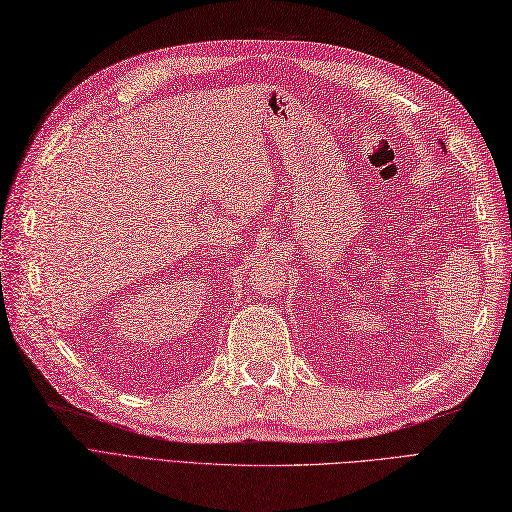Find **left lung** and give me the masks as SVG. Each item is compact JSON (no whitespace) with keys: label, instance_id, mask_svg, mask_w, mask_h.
<instances>
[{"label":"left lung","instance_id":"1","mask_svg":"<svg viewBox=\"0 0 512 512\" xmlns=\"http://www.w3.org/2000/svg\"><path fill=\"white\" fill-rule=\"evenodd\" d=\"M439 144H441V149H443V151H445V144H443V142H441V140H439Z\"/></svg>","mask_w":512,"mask_h":512}]
</instances>
